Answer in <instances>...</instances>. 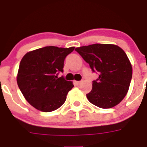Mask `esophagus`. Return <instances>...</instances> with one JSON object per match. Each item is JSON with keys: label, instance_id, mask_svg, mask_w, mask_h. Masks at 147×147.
Listing matches in <instances>:
<instances>
[{"label": "esophagus", "instance_id": "1", "mask_svg": "<svg viewBox=\"0 0 147 147\" xmlns=\"http://www.w3.org/2000/svg\"><path fill=\"white\" fill-rule=\"evenodd\" d=\"M81 81H75V84H77V85H80V84H81Z\"/></svg>", "mask_w": 147, "mask_h": 147}]
</instances>
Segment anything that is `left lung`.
<instances>
[{
	"label": "left lung",
	"mask_w": 147,
	"mask_h": 147,
	"mask_svg": "<svg viewBox=\"0 0 147 147\" xmlns=\"http://www.w3.org/2000/svg\"><path fill=\"white\" fill-rule=\"evenodd\" d=\"M75 50L98 72L92 89L87 94L90 102L102 109L116 106L124 98L129 88L132 67L125 52L113 44H92L77 47Z\"/></svg>",
	"instance_id": "obj_1"
}]
</instances>
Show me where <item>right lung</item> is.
Returning <instances> with one entry per match:
<instances>
[{"instance_id": "right-lung-1", "label": "right lung", "mask_w": 147, "mask_h": 147, "mask_svg": "<svg viewBox=\"0 0 147 147\" xmlns=\"http://www.w3.org/2000/svg\"><path fill=\"white\" fill-rule=\"evenodd\" d=\"M75 47L68 48L47 46L32 50L22 58L17 83L25 99L38 110L49 112L65 103L73 83L57 78L63 72L64 60Z\"/></svg>"}]
</instances>
